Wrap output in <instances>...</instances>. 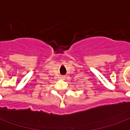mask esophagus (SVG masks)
I'll use <instances>...</instances> for the list:
<instances>
[{"instance_id": "34e87169", "label": "esophagus", "mask_w": 130, "mask_h": 130, "mask_svg": "<svg viewBox=\"0 0 130 130\" xmlns=\"http://www.w3.org/2000/svg\"><path fill=\"white\" fill-rule=\"evenodd\" d=\"M60 79H65V76H61V77H60Z\"/></svg>"}]
</instances>
